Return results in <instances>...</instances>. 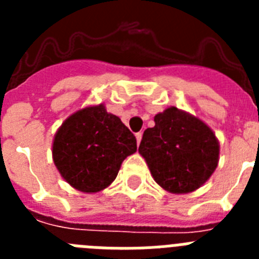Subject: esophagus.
I'll list each match as a JSON object with an SVG mask.
<instances>
[{"instance_id": "esophagus-1", "label": "esophagus", "mask_w": 259, "mask_h": 259, "mask_svg": "<svg viewBox=\"0 0 259 259\" xmlns=\"http://www.w3.org/2000/svg\"><path fill=\"white\" fill-rule=\"evenodd\" d=\"M141 139H143V134H141V132H139V134H136V141H137V145H140Z\"/></svg>"}]
</instances>
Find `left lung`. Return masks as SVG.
<instances>
[{
	"label": "left lung",
	"instance_id": "left-lung-1",
	"mask_svg": "<svg viewBox=\"0 0 259 259\" xmlns=\"http://www.w3.org/2000/svg\"><path fill=\"white\" fill-rule=\"evenodd\" d=\"M144 131L139 153L161 188L175 194L202 187L219 162V141L200 118L175 106L154 116Z\"/></svg>",
	"mask_w": 259,
	"mask_h": 259
}]
</instances>
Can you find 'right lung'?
Returning <instances> with one entry per match:
<instances>
[{"mask_svg": "<svg viewBox=\"0 0 259 259\" xmlns=\"http://www.w3.org/2000/svg\"><path fill=\"white\" fill-rule=\"evenodd\" d=\"M52 148L62 178L83 193L107 188L122 162L137 150L134 134L104 104L71 114L54 135Z\"/></svg>", "mask_w": 259, "mask_h": 259, "instance_id": "obj_1", "label": "right lung"}]
</instances>
